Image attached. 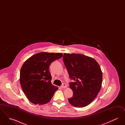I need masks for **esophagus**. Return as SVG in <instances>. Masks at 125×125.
<instances>
[{
    "mask_svg": "<svg viewBox=\"0 0 125 125\" xmlns=\"http://www.w3.org/2000/svg\"><path fill=\"white\" fill-rule=\"evenodd\" d=\"M61 87L62 88H66L67 87V85L65 83H63L62 85L61 86Z\"/></svg>",
    "mask_w": 125,
    "mask_h": 125,
    "instance_id": "1",
    "label": "esophagus"
}]
</instances>
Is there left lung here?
Listing matches in <instances>:
<instances>
[{
    "label": "left lung",
    "instance_id": "left-lung-1",
    "mask_svg": "<svg viewBox=\"0 0 125 125\" xmlns=\"http://www.w3.org/2000/svg\"><path fill=\"white\" fill-rule=\"evenodd\" d=\"M63 60L69 78L73 92L69 103L74 107L87 106L94 100L101 89L102 72L94 59L83 54L64 53Z\"/></svg>",
    "mask_w": 125,
    "mask_h": 125
}]
</instances>
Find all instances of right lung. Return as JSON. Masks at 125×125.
Returning a JSON list of instances; mask_svg holds the SVG:
<instances>
[{
    "label": "right lung",
    "mask_w": 125,
    "mask_h": 125,
    "mask_svg": "<svg viewBox=\"0 0 125 125\" xmlns=\"http://www.w3.org/2000/svg\"><path fill=\"white\" fill-rule=\"evenodd\" d=\"M60 53L40 52L24 62L20 71V83L29 100L35 104H44L52 97L58 88L51 83L49 66L62 57Z\"/></svg>",
    "instance_id": "right-lung-1"
}]
</instances>
